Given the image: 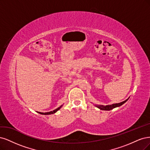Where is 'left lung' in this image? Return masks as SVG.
<instances>
[{
    "instance_id": "obj_1",
    "label": "left lung",
    "mask_w": 150,
    "mask_h": 150,
    "mask_svg": "<svg viewBox=\"0 0 150 150\" xmlns=\"http://www.w3.org/2000/svg\"><path fill=\"white\" fill-rule=\"evenodd\" d=\"M128 100L127 99L126 100H125L122 102L119 103H115V104H112V105H107V106H103V105H99V106H96L98 108H99L101 110H112L113 108H115V107H120V106L122 105L123 103H125L126 101Z\"/></svg>"
}]
</instances>
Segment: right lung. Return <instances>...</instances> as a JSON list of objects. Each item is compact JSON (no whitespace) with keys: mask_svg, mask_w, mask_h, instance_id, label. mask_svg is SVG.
<instances>
[{"mask_svg":"<svg viewBox=\"0 0 150 150\" xmlns=\"http://www.w3.org/2000/svg\"><path fill=\"white\" fill-rule=\"evenodd\" d=\"M62 107V105H61L60 107H59L58 108H57V109H55V110H53V111H52V112H47V113H42V112H38L39 113H40V114H42V115H50V114H54V113H55V112H57L58 110H60V108Z\"/></svg>","mask_w":150,"mask_h":150,"instance_id":"add662e5","label":"right lung"}]
</instances>
